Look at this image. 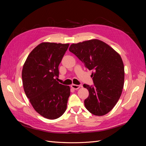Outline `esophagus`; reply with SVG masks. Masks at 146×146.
<instances>
[{
    "instance_id": "34e87169",
    "label": "esophagus",
    "mask_w": 146,
    "mask_h": 146,
    "mask_svg": "<svg viewBox=\"0 0 146 146\" xmlns=\"http://www.w3.org/2000/svg\"><path fill=\"white\" fill-rule=\"evenodd\" d=\"M80 87V85H74V84H72V85H71V88H73V89L74 90H77Z\"/></svg>"
}]
</instances>
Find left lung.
I'll list each match as a JSON object with an SVG mask.
<instances>
[{"instance_id":"8db88e82","label":"left lung","mask_w":146,"mask_h":146,"mask_svg":"<svg viewBox=\"0 0 146 146\" xmlns=\"http://www.w3.org/2000/svg\"><path fill=\"white\" fill-rule=\"evenodd\" d=\"M69 50L92 70L94 85H83L89 91L84 101L86 108L96 116L107 114L116 105L123 87L124 66L121 56L98 39L72 44Z\"/></svg>"}]
</instances>
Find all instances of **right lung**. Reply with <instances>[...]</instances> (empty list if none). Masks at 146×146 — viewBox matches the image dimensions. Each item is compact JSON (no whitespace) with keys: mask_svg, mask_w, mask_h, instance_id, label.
<instances>
[{"mask_svg":"<svg viewBox=\"0 0 146 146\" xmlns=\"http://www.w3.org/2000/svg\"><path fill=\"white\" fill-rule=\"evenodd\" d=\"M69 44L42 42L30 52L24 64L22 78L25 93L37 113L55 119L67 108L70 87L56 80L58 66Z\"/></svg>","mask_w":146,"mask_h":146,"instance_id":"1","label":"right lung"}]
</instances>
